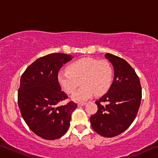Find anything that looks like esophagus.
<instances>
[{
	"label": "esophagus",
	"mask_w": 158,
	"mask_h": 158,
	"mask_svg": "<svg viewBox=\"0 0 158 158\" xmlns=\"http://www.w3.org/2000/svg\"><path fill=\"white\" fill-rule=\"evenodd\" d=\"M86 105V102H79L78 104V106H84Z\"/></svg>",
	"instance_id": "esophagus-1"
}]
</instances>
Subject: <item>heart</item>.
Listing matches in <instances>:
<instances>
[{"mask_svg": "<svg viewBox=\"0 0 158 158\" xmlns=\"http://www.w3.org/2000/svg\"><path fill=\"white\" fill-rule=\"evenodd\" d=\"M60 87L68 94L73 93L80 81L81 86L72 96L75 101H84L93 95H105L113 81V69L107 60L83 58L69 64L68 71L58 74Z\"/></svg>", "mask_w": 158, "mask_h": 158, "instance_id": "heart-1", "label": "heart"}]
</instances>
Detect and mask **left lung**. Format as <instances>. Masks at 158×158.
<instances>
[{"label":"left lung","mask_w":158,"mask_h":158,"mask_svg":"<svg viewBox=\"0 0 158 158\" xmlns=\"http://www.w3.org/2000/svg\"><path fill=\"white\" fill-rule=\"evenodd\" d=\"M105 56L114 68V81L107 93L95 102L98 110L90 121L99 135L113 137L126 130L135 119L141 104V87L139 78L126 60L109 53Z\"/></svg>","instance_id":"obj_1"}]
</instances>
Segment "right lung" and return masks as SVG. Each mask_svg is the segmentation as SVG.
Returning a JSON list of instances; mask_svg holds the SVG:
<instances>
[{"label": "right lung", "instance_id": "obj_1", "mask_svg": "<svg viewBox=\"0 0 158 158\" xmlns=\"http://www.w3.org/2000/svg\"><path fill=\"white\" fill-rule=\"evenodd\" d=\"M73 58L65 53H50L37 58L21 77L18 105L21 116L29 128L44 139H56L65 135L77 106L73 102L58 106L68 98L58 83V72Z\"/></svg>", "mask_w": 158, "mask_h": 158}]
</instances>
